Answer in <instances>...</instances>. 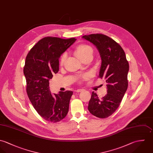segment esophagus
Returning a JSON list of instances; mask_svg holds the SVG:
<instances>
[{"label":"esophagus","mask_w":153,"mask_h":153,"mask_svg":"<svg viewBox=\"0 0 153 153\" xmlns=\"http://www.w3.org/2000/svg\"><path fill=\"white\" fill-rule=\"evenodd\" d=\"M83 91H84V89H77L76 91L77 92H82Z\"/></svg>","instance_id":"esophagus-1"}]
</instances>
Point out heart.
Returning <instances> with one entry per match:
<instances>
[{"mask_svg":"<svg viewBox=\"0 0 153 153\" xmlns=\"http://www.w3.org/2000/svg\"><path fill=\"white\" fill-rule=\"evenodd\" d=\"M74 54L80 60L84 62V61L92 60L93 58V49L92 47L86 44H81L77 45L74 51ZM66 59V54H63L60 59V65L62 66L65 62ZM86 77V76H83L82 77L80 78L79 79V82H81L82 80L85 79Z\"/></svg>","mask_w":153,"mask_h":153,"instance_id":"1","label":"heart"}]
</instances>
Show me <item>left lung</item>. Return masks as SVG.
Listing matches in <instances>:
<instances>
[{
  "mask_svg": "<svg viewBox=\"0 0 153 153\" xmlns=\"http://www.w3.org/2000/svg\"><path fill=\"white\" fill-rule=\"evenodd\" d=\"M82 38L97 48L102 60L99 77L107 83V94L102 99L92 92L88 110L97 118H106L119 107L127 90L129 63L121 45L110 37L96 33Z\"/></svg>",
  "mask_w": 153,
  "mask_h": 153,
  "instance_id": "obj_1",
  "label": "left lung"
}]
</instances>
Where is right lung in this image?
Masks as SVG:
<instances>
[{
    "label": "right lung",
    "mask_w": 153,
    "mask_h": 153,
    "mask_svg": "<svg viewBox=\"0 0 153 153\" xmlns=\"http://www.w3.org/2000/svg\"><path fill=\"white\" fill-rule=\"evenodd\" d=\"M76 40L47 36L39 40L25 59L24 73L27 82V93L36 112L45 120L58 122L68 111L73 92L67 91L52 94L49 80L59 70V58Z\"/></svg>",
    "instance_id": "add662e5"
}]
</instances>
